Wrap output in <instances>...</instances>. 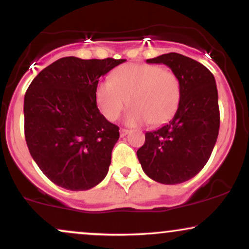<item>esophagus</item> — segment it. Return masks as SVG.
<instances>
[{
    "instance_id": "34e87169",
    "label": "esophagus",
    "mask_w": 249,
    "mask_h": 249,
    "mask_svg": "<svg viewBox=\"0 0 249 249\" xmlns=\"http://www.w3.org/2000/svg\"><path fill=\"white\" fill-rule=\"evenodd\" d=\"M119 132H121V137H125L128 133V130H126V128H121Z\"/></svg>"
}]
</instances>
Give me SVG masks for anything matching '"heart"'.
Masks as SVG:
<instances>
[{
  "label": "heart",
  "mask_w": 249,
  "mask_h": 249,
  "mask_svg": "<svg viewBox=\"0 0 249 249\" xmlns=\"http://www.w3.org/2000/svg\"><path fill=\"white\" fill-rule=\"evenodd\" d=\"M181 98L179 78L173 71L152 64L121 65L110 81L98 83L96 101L103 116L113 122L131 105L125 122L158 126L176 115Z\"/></svg>",
  "instance_id": "1"
}]
</instances>
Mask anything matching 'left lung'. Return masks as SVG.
Masks as SVG:
<instances>
[{
    "mask_svg": "<svg viewBox=\"0 0 249 249\" xmlns=\"http://www.w3.org/2000/svg\"><path fill=\"white\" fill-rule=\"evenodd\" d=\"M146 62L165 64L176 73L181 98L168 124L145 133L137 157L142 171L154 181L180 184L202 170L216 142L220 111L215 79L201 63L177 53Z\"/></svg>",
    "mask_w": 249,
    "mask_h": 249,
    "instance_id": "obj_1",
    "label": "left lung"
}]
</instances>
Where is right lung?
Instances as JSON below:
<instances>
[{
	"label": "right lung",
	"mask_w": 249,
	"mask_h": 249,
	"mask_svg": "<svg viewBox=\"0 0 249 249\" xmlns=\"http://www.w3.org/2000/svg\"><path fill=\"white\" fill-rule=\"evenodd\" d=\"M125 59L63 57L43 69L24 96V136L29 152L53 184L90 190L107 174L119 127L99 112L101 76Z\"/></svg>",
	"instance_id": "obj_1"
}]
</instances>
